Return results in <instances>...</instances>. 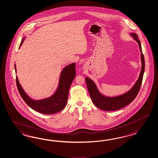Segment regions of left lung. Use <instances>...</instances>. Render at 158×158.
Wrapping results in <instances>:
<instances>
[{
  "instance_id": "obj_1",
  "label": "left lung",
  "mask_w": 158,
  "mask_h": 158,
  "mask_svg": "<svg viewBox=\"0 0 158 158\" xmlns=\"http://www.w3.org/2000/svg\"><path fill=\"white\" fill-rule=\"evenodd\" d=\"M133 37V39L138 43L140 51H141V59L142 62V67L140 72V76L138 80L135 82V85L129 92L123 95L117 97L108 98L102 95L95 84L94 82L92 81L90 78L86 77L85 81L89 93L90 98L94 104L98 108L104 111H115L119 109L125 107L129 104L131 103L135 99L137 95H138L140 90L141 85L143 81V77L144 74L145 69V60L144 55L142 52L141 45L140 40L138 39V36L135 33L131 34Z\"/></svg>"
}]
</instances>
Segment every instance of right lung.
Here are the masks:
<instances>
[{
  "instance_id": "obj_1",
  "label": "right lung",
  "mask_w": 158,
  "mask_h": 158,
  "mask_svg": "<svg viewBox=\"0 0 158 158\" xmlns=\"http://www.w3.org/2000/svg\"><path fill=\"white\" fill-rule=\"evenodd\" d=\"M24 40V37L19 47ZM15 70L16 71V66ZM76 76V63H72L63 69L59 79L58 88L54 95L49 98L40 100L31 99L19 84L16 76V84L18 92L23 100L32 109L39 113L44 114H52L59 112L66 106L68 102L69 90Z\"/></svg>"
}]
</instances>
